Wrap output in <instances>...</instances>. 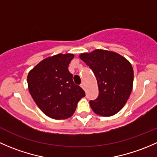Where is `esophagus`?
Listing matches in <instances>:
<instances>
[{"label": "esophagus", "mask_w": 157, "mask_h": 157, "mask_svg": "<svg viewBox=\"0 0 157 157\" xmlns=\"http://www.w3.org/2000/svg\"><path fill=\"white\" fill-rule=\"evenodd\" d=\"M81 87H82L83 89H85V84H84V82H82V83L81 84Z\"/></svg>", "instance_id": "1"}]
</instances>
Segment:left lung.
I'll return each instance as SVG.
<instances>
[{
	"instance_id": "8db88e82",
	"label": "left lung",
	"mask_w": 157,
	"mask_h": 157,
	"mask_svg": "<svg viewBox=\"0 0 157 157\" xmlns=\"http://www.w3.org/2000/svg\"><path fill=\"white\" fill-rule=\"evenodd\" d=\"M93 71L98 81L99 95L90 101L92 110L102 116L116 114L125 106L133 86L132 64L117 53L95 50L79 55Z\"/></svg>"
}]
</instances>
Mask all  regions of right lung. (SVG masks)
<instances>
[{"label": "right lung", "mask_w": 157, "mask_h": 157, "mask_svg": "<svg viewBox=\"0 0 157 157\" xmlns=\"http://www.w3.org/2000/svg\"><path fill=\"white\" fill-rule=\"evenodd\" d=\"M72 54H59L43 59L29 72V90L37 106L49 117L66 119L75 113L77 103L85 96L75 85L68 67Z\"/></svg>", "instance_id": "1"}]
</instances>
